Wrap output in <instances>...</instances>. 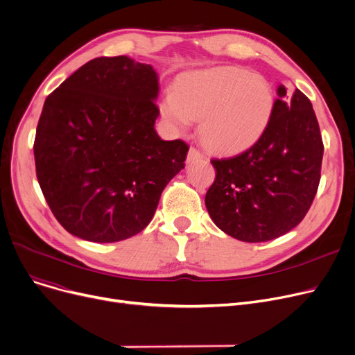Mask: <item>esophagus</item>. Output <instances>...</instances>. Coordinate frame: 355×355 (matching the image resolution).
<instances>
[{"mask_svg":"<svg viewBox=\"0 0 355 355\" xmlns=\"http://www.w3.org/2000/svg\"><path fill=\"white\" fill-rule=\"evenodd\" d=\"M204 155L198 151L197 148H194V146H191L190 148V151H189V155H187V161L189 162H193V161H197V159H201Z\"/></svg>","mask_w":355,"mask_h":355,"instance_id":"34e87169","label":"esophagus"}]
</instances>
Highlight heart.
I'll use <instances>...</instances> for the list:
<instances>
[{
    "label": "heart",
    "mask_w": 355,
    "mask_h": 355,
    "mask_svg": "<svg viewBox=\"0 0 355 355\" xmlns=\"http://www.w3.org/2000/svg\"><path fill=\"white\" fill-rule=\"evenodd\" d=\"M275 106L269 82L241 69H217L185 76L166 95L162 115L180 129L201 121L200 135L218 153L254 144L268 128Z\"/></svg>",
    "instance_id": "obj_1"
}]
</instances>
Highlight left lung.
Listing matches in <instances>:
<instances>
[{
	"label": "left lung",
	"mask_w": 355,
	"mask_h": 355,
	"mask_svg": "<svg viewBox=\"0 0 355 355\" xmlns=\"http://www.w3.org/2000/svg\"><path fill=\"white\" fill-rule=\"evenodd\" d=\"M265 132L239 155L214 158L216 180L206 194L214 225L229 236L259 243L296 227L321 180L324 144L311 101L277 87Z\"/></svg>",
	"instance_id": "8db88e82"
}]
</instances>
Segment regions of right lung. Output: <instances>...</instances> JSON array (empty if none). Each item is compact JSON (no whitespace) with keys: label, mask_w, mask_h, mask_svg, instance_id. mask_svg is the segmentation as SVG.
<instances>
[{"label":"right lung","mask_w":355,"mask_h":355,"mask_svg":"<svg viewBox=\"0 0 355 355\" xmlns=\"http://www.w3.org/2000/svg\"><path fill=\"white\" fill-rule=\"evenodd\" d=\"M158 74L126 55L98 58L47 96L34 139L49 207L73 236L114 243L142 232L189 145L154 128Z\"/></svg>","instance_id":"add662e5"}]
</instances>
